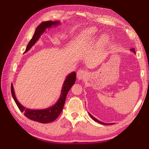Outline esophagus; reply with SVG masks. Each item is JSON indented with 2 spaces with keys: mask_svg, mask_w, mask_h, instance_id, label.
<instances>
[{
  "mask_svg": "<svg viewBox=\"0 0 149 149\" xmlns=\"http://www.w3.org/2000/svg\"><path fill=\"white\" fill-rule=\"evenodd\" d=\"M77 78L79 80L83 79L86 76V71L83 70H79L77 72Z\"/></svg>",
  "mask_w": 149,
  "mask_h": 149,
  "instance_id": "34e87169",
  "label": "esophagus"
}]
</instances>
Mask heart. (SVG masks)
Returning a JSON list of instances; mask_svg holds the SVG:
<instances>
[{"label": "heart", "mask_w": 149, "mask_h": 149, "mask_svg": "<svg viewBox=\"0 0 149 149\" xmlns=\"http://www.w3.org/2000/svg\"><path fill=\"white\" fill-rule=\"evenodd\" d=\"M95 33V30L93 28L88 29L83 31V36L86 38H90Z\"/></svg>", "instance_id": "heart-1"}]
</instances>
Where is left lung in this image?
I'll return each instance as SVG.
<instances>
[{"label":"left lung","instance_id":"8db88e82","mask_svg":"<svg viewBox=\"0 0 149 149\" xmlns=\"http://www.w3.org/2000/svg\"><path fill=\"white\" fill-rule=\"evenodd\" d=\"M130 50H131L132 52H134V53H136V52H135V49H134V48H132V49H130ZM89 116H91V118L94 120V121H96V122H97V123H100V124H104V125H111V124H112L113 123H111V124H106V123H102V122H101V121H100L99 120H97V119H96L95 118H94V117H93L91 114H89Z\"/></svg>","mask_w":149,"mask_h":149}]
</instances>
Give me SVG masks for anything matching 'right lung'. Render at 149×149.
<instances>
[{"instance_id": "right-lung-1", "label": "right lung", "mask_w": 149, "mask_h": 149, "mask_svg": "<svg viewBox=\"0 0 149 149\" xmlns=\"http://www.w3.org/2000/svg\"><path fill=\"white\" fill-rule=\"evenodd\" d=\"M60 22L58 21H46L40 24L35 30V33L32 38L29 42L27 47L26 48L25 52H28L29 49L32 47L33 45L38 41L41 35L47 29L52 28V26H55L60 24ZM76 81V73L72 72L65 79L61 92V95L58 101L53 106L44 109H29L22 106L21 104L18 101L15 97L14 89H13V84H11V93L12 97L14 100L17 106L21 112H24V115L30 120L39 122L40 123H48L55 120L61 113V112L63 108L66 95L68 92L72 87Z\"/></svg>"}]
</instances>
